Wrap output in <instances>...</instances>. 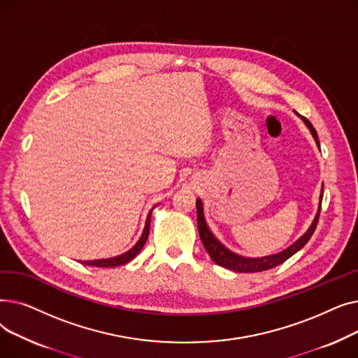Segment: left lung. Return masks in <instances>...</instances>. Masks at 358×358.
Returning <instances> with one entry per match:
<instances>
[{
	"mask_svg": "<svg viewBox=\"0 0 358 358\" xmlns=\"http://www.w3.org/2000/svg\"><path fill=\"white\" fill-rule=\"evenodd\" d=\"M302 120L305 122V124L310 130V134H312L316 145L319 146V139H317V134H316L315 127L312 126V123L308 119L302 117ZM321 204H322V193H321V201H319L317 213H316L312 224L309 227V229L302 236H300L294 243H292L289 248H286L285 251H281L278 254H274V255L261 257V258H248V257L238 255V254L232 252L231 250H228L222 242H219L215 238V235L212 234V231L208 227V223H206L204 215H203V203H201L200 199H197V201H196L199 235H200V239L203 242L206 251L209 252L210 258L216 262L217 266L224 267L228 270H232V271H236V273L266 271V270H270V268H274L280 264H283L286 259H289L292 255H294L299 250H302L306 245L308 241L310 239V236L313 235V232L316 229V224H317V220H319V213H321Z\"/></svg>",
	"mask_w": 358,
	"mask_h": 358,
	"instance_id": "8db88e82",
	"label": "left lung"
}]
</instances>
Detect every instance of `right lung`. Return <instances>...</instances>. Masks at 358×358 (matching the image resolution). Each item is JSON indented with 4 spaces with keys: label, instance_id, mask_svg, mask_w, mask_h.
I'll use <instances>...</instances> for the list:
<instances>
[{
    "label": "right lung",
    "instance_id": "add662e5",
    "mask_svg": "<svg viewBox=\"0 0 358 358\" xmlns=\"http://www.w3.org/2000/svg\"><path fill=\"white\" fill-rule=\"evenodd\" d=\"M154 209V208H152ZM150 213H152V210H150L148 213V217H146V223H145V228H143V232L139 238V241L135 243L134 247H131L127 252L122 254V255H117V257H113V258H106V259H92V261H84L85 266H92V267H103V268H108V267H119V266H124L127 264L129 261L134 259L139 251L143 248L145 242L149 236V228H150Z\"/></svg>",
    "mask_w": 358,
    "mask_h": 358
}]
</instances>
